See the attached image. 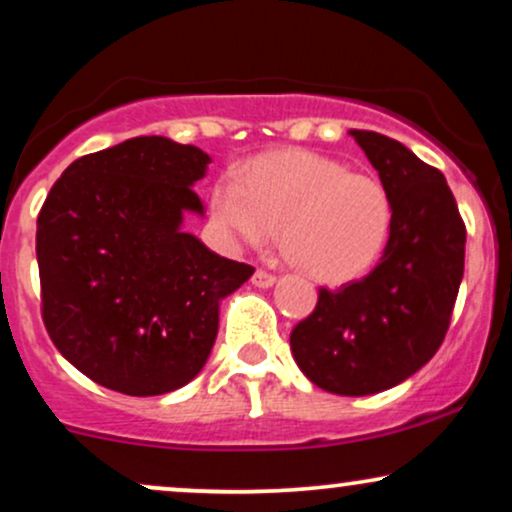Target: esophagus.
I'll use <instances>...</instances> for the list:
<instances>
[{"mask_svg": "<svg viewBox=\"0 0 512 512\" xmlns=\"http://www.w3.org/2000/svg\"><path fill=\"white\" fill-rule=\"evenodd\" d=\"M252 283H255L257 288H269V286H274V283H276V276L264 272V269H257V272L252 274Z\"/></svg>", "mask_w": 512, "mask_h": 512, "instance_id": "1", "label": "esophagus"}]
</instances>
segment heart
<instances>
[{
	"label": "heart",
	"instance_id": "1",
	"mask_svg": "<svg viewBox=\"0 0 512 512\" xmlns=\"http://www.w3.org/2000/svg\"><path fill=\"white\" fill-rule=\"evenodd\" d=\"M209 214L231 243L264 245L281 226L288 255L331 286L365 276L393 224L389 190L379 178L307 150L257 157L243 178L224 174L209 193Z\"/></svg>",
	"mask_w": 512,
	"mask_h": 512
}]
</instances>
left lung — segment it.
Masks as SVG:
<instances>
[{
  "label": "left lung",
  "mask_w": 512,
  "mask_h": 512,
  "mask_svg": "<svg viewBox=\"0 0 512 512\" xmlns=\"http://www.w3.org/2000/svg\"><path fill=\"white\" fill-rule=\"evenodd\" d=\"M350 135L389 190L391 236L365 279L319 288L312 315L291 331V350L319 389L369 396L405 381L441 348L463 281L467 231L439 169L381 133Z\"/></svg>",
  "instance_id": "8db88e82"
}]
</instances>
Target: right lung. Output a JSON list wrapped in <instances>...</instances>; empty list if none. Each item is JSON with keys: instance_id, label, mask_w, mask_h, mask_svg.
<instances>
[{"instance_id": "1", "label": "right lung", "mask_w": 512, "mask_h": 512, "mask_svg": "<svg viewBox=\"0 0 512 512\" xmlns=\"http://www.w3.org/2000/svg\"><path fill=\"white\" fill-rule=\"evenodd\" d=\"M200 147L140 135L73 162L38 214L42 322L85 377L126 396H162L197 377L219 303L255 267L181 231L202 214Z\"/></svg>"}]
</instances>
